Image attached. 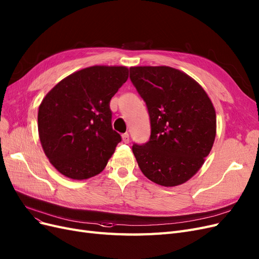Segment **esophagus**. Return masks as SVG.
<instances>
[{
  "label": "esophagus",
  "mask_w": 259,
  "mask_h": 259,
  "mask_svg": "<svg viewBox=\"0 0 259 259\" xmlns=\"http://www.w3.org/2000/svg\"><path fill=\"white\" fill-rule=\"evenodd\" d=\"M122 140H123V142H125V144H128V142H130V135H128V133L122 134Z\"/></svg>",
  "instance_id": "esophagus-1"
}]
</instances>
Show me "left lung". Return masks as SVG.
Listing matches in <instances>:
<instances>
[{
  "label": "left lung",
  "mask_w": 259,
  "mask_h": 259,
  "mask_svg": "<svg viewBox=\"0 0 259 259\" xmlns=\"http://www.w3.org/2000/svg\"><path fill=\"white\" fill-rule=\"evenodd\" d=\"M130 78L145 101L151 125L146 144L132 147L149 180L163 186L186 182L212 149L217 115L209 96L190 76L169 66H136Z\"/></svg>",
  "instance_id": "8db88e82"
}]
</instances>
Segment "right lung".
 <instances>
[{
  "instance_id": "add662e5",
  "label": "right lung",
  "mask_w": 259,
  "mask_h": 259,
  "mask_svg": "<svg viewBox=\"0 0 259 259\" xmlns=\"http://www.w3.org/2000/svg\"><path fill=\"white\" fill-rule=\"evenodd\" d=\"M127 78L124 66H91L45 96L37 117L39 139L59 172L84 180L103 171L122 140L112 128L110 100Z\"/></svg>"
}]
</instances>
